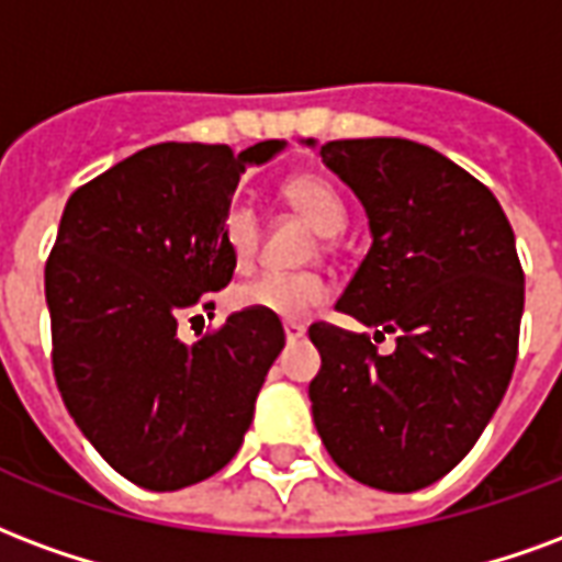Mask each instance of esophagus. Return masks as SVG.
<instances>
[{
    "instance_id": "obj_1",
    "label": "esophagus",
    "mask_w": 562,
    "mask_h": 562,
    "mask_svg": "<svg viewBox=\"0 0 562 562\" xmlns=\"http://www.w3.org/2000/svg\"><path fill=\"white\" fill-rule=\"evenodd\" d=\"M284 335H286V341H299V338H305V323H296V321L284 323Z\"/></svg>"
}]
</instances>
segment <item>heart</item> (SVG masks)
<instances>
[{
	"label": "heart",
	"instance_id": "1",
	"mask_svg": "<svg viewBox=\"0 0 562 562\" xmlns=\"http://www.w3.org/2000/svg\"><path fill=\"white\" fill-rule=\"evenodd\" d=\"M281 196L308 218L323 236H335L347 227V203L329 176L302 170L281 182ZM221 239L231 251L236 269H248L260 245V215L248 200H233L221 218ZM329 296V284L317 272H266L248 284L236 286L233 305L251 311H266L281 321L305 317Z\"/></svg>",
	"mask_w": 562,
	"mask_h": 562
}]
</instances>
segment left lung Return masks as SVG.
<instances>
[{
    "label": "left lung",
    "instance_id": "obj_1",
    "mask_svg": "<svg viewBox=\"0 0 562 562\" xmlns=\"http://www.w3.org/2000/svg\"><path fill=\"white\" fill-rule=\"evenodd\" d=\"M311 143V140H308ZM321 158L362 200L371 248L335 302L398 334L311 323L321 374L311 413L331 461L371 488L443 479L503 401L518 359L524 269L497 196L464 167L401 137L329 140Z\"/></svg>",
    "mask_w": 562,
    "mask_h": 562
}]
</instances>
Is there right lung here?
I'll list each match as a JSON object with an SVG mask.
<instances>
[{"instance_id":"obj_1","label":"right lung","mask_w":562,"mask_h":562,"mask_svg":"<svg viewBox=\"0 0 562 562\" xmlns=\"http://www.w3.org/2000/svg\"><path fill=\"white\" fill-rule=\"evenodd\" d=\"M281 149L158 143L68 196L44 266L53 376L86 440L140 488L215 476L284 347L281 321L251 308L179 341V323L231 284L221 218L245 164Z\"/></svg>"}]
</instances>
